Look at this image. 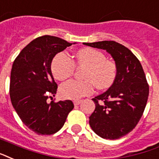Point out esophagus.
I'll use <instances>...</instances> for the list:
<instances>
[{
    "label": "esophagus",
    "instance_id": "esophagus-1",
    "mask_svg": "<svg viewBox=\"0 0 159 159\" xmlns=\"http://www.w3.org/2000/svg\"><path fill=\"white\" fill-rule=\"evenodd\" d=\"M81 102H82V101H81V100H75V101H73V103H74V105H79Z\"/></svg>",
    "mask_w": 159,
    "mask_h": 159
}]
</instances>
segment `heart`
<instances>
[{
    "mask_svg": "<svg viewBox=\"0 0 159 159\" xmlns=\"http://www.w3.org/2000/svg\"><path fill=\"white\" fill-rule=\"evenodd\" d=\"M78 66H86L85 81L70 80L60 87L61 96L66 99H79L93 92L94 85L101 90L110 88L116 80L117 66L115 61L105 59V55L90 47L75 53ZM75 63L63 52L58 53L52 62V72L57 80L63 81L73 74Z\"/></svg>",
    "mask_w": 159,
    "mask_h": 159,
    "instance_id": "b5f03b06",
    "label": "heart"
}]
</instances>
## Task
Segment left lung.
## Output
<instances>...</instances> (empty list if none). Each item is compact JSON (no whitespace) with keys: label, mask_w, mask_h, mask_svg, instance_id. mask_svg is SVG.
<instances>
[{"label":"left lung","mask_w":159,"mask_h":159,"mask_svg":"<svg viewBox=\"0 0 159 159\" xmlns=\"http://www.w3.org/2000/svg\"><path fill=\"white\" fill-rule=\"evenodd\" d=\"M106 50L117 66L113 84L102 94L93 98L95 110L89 124L102 139L114 140L136 127L147 104L149 87L139 59L128 48L114 41L83 43Z\"/></svg>","instance_id":"1"}]
</instances>
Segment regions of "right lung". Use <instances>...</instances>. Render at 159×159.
I'll return each mask as SVG.
<instances>
[{"instance_id":"obj_1","label":"right lung","mask_w":159,"mask_h":159,"mask_svg":"<svg viewBox=\"0 0 159 159\" xmlns=\"http://www.w3.org/2000/svg\"><path fill=\"white\" fill-rule=\"evenodd\" d=\"M71 44L57 36H40L23 48L12 65V106L23 123L39 135L58 132L74 107L71 100L47 101L48 95L54 97L57 89L51 70L53 57Z\"/></svg>"}]
</instances>
